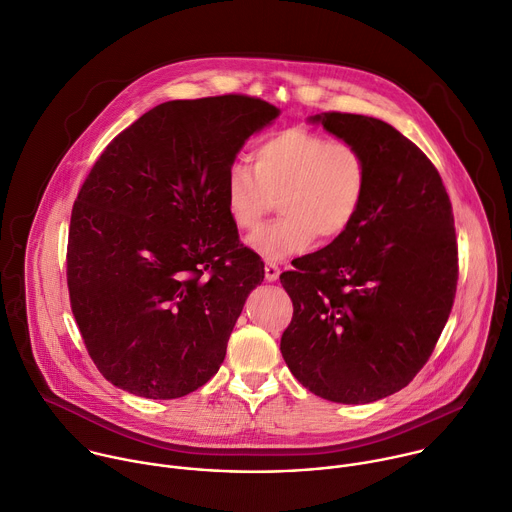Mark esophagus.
Instances as JSON below:
<instances>
[{
	"mask_svg": "<svg viewBox=\"0 0 512 512\" xmlns=\"http://www.w3.org/2000/svg\"><path fill=\"white\" fill-rule=\"evenodd\" d=\"M264 276H266V280H268V282L276 280V278L280 276V266H278V262L268 260V262H266V266H264Z\"/></svg>",
	"mask_w": 512,
	"mask_h": 512,
	"instance_id": "34e87169",
	"label": "esophagus"
}]
</instances>
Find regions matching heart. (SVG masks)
Returning <instances> with one entry per match:
<instances>
[{
  "mask_svg": "<svg viewBox=\"0 0 512 512\" xmlns=\"http://www.w3.org/2000/svg\"><path fill=\"white\" fill-rule=\"evenodd\" d=\"M252 161L254 170L240 161L228 167L222 195L240 232L258 230L278 199L282 216L250 240L260 256L300 254L317 236L331 242L355 224L369 185V163L357 145L290 127L262 137Z\"/></svg>",
  "mask_w": 512,
  "mask_h": 512,
  "instance_id": "obj_1",
  "label": "heart"
}]
</instances>
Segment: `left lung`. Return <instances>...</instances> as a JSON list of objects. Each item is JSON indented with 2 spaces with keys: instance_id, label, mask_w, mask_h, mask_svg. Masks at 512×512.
Returning a JSON list of instances; mask_svg holds the SVG:
<instances>
[{
  "instance_id": "8db88e82",
  "label": "left lung",
  "mask_w": 512,
  "mask_h": 512,
  "mask_svg": "<svg viewBox=\"0 0 512 512\" xmlns=\"http://www.w3.org/2000/svg\"><path fill=\"white\" fill-rule=\"evenodd\" d=\"M313 121L363 151L369 185L355 224L280 274L292 300L280 351L315 395L369 403L420 373L450 317L452 203L434 163L391 125L335 111Z\"/></svg>"
}]
</instances>
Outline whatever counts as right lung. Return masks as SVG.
<instances>
[{
	"label": "right lung",
	"mask_w": 512,
	"mask_h": 512,
	"mask_svg": "<svg viewBox=\"0 0 512 512\" xmlns=\"http://www.w3.org/2000/svg\"><path fill=\"white\" fill-rule=\"evenodd\" d=\"M280 115L248 94L157 105L119 133L72 206L66 282L96 369L149 399L206 385L264 262L222 195L244 141Z\"/></svg>",
	"instance_id": "obj_1"
}]
</instances>
